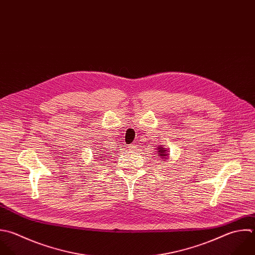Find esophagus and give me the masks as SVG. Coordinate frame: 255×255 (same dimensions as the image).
<instances>
[{"label": "esophagus", "mask_w": 255, "mask_h": 255, "mask_svg": "<svg viewBox=\"0 0 255 255\" xmlns=\"http://www.w3.org/2000/svg\"><path fill=\"white\" fill-rule=\"evenodd\" d=\"M128 149L131 150V151H136V150H138V145L137 144H130L128 146Z\"/></svg>", "instance_id": "1"}]
</instances>
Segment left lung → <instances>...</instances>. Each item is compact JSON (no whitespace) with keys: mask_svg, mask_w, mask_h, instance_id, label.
I'll use <instances>...</instances> for the list:
<instances>
[{"mask_svg":"<svg viewBox=\"0 0 255 255\" xmlns=\"http://www.w3.org/2000/svg\"><path fill=\"white\" fill-rule=\"evenodd\" d=\"M157 152H158V155L162 158V160H167L168 159V157H169V153H168V150L166 149V148H163L162 146H159L158 148H157Z\"/></svg>","mask_w":255,"mask_h":255,"instance_id":"obj_1","label":"left lung"}]
</instances>
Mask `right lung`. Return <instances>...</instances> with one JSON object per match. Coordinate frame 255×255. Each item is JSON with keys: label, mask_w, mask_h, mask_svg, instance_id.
Listing matches in <instances>:
<instances>
[{"label": "right lung", "mask_w": 255, "mask_h": 255, "mask_svg": "<svg viewBox=\"0 0 255 255\" xmlns=\"http://www.w3.org/2000/svg\"><path fill=\"white\" fill-rule=\"evenodd\" d=\"M102 159H104V158H102Z\"/></svg>", "instance_id": "add662e5"}]
</instances>
